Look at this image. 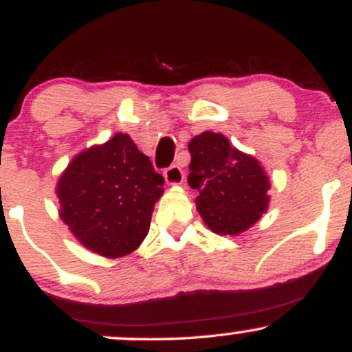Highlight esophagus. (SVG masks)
Segmentation results:
<instances>
[{
	"label": "esophagus",
	"mask_w": 352,
	"mask_h": 352,
	"mask_svg": "<svg viewBox=\"0 0 352 352\" xmlns=\"http://www.w3.org/2000/svg\"><path fill=\"white\" fill-rule=\"evenodd\" d=\"M164 177H165V182L170 185H180L182 182H184L185 175L184 172H182V168L179 167V165H170V167H167L164 170Z\"/></svg>",
	"instance_id": "1"
}]
</instances>
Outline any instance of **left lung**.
Returning a JSON list of instances; mask_svg holds the SVG:
<instances>
[{
    "label": "left lung",
    "mask_w": 352,
    "mask_h": 352,
    "mask_svg": "<svg viewBox=\"0 0 352 352\" xmlns=\"http://www.w3.org/2000/svg\"><path fill=\"white\" fill-rule=\"evenodd\" d=\"M188 151V185L199 190L197 208L207 227L218 235H236L252 227L270 200L261 165L213 132L193 137Z\"/></svg>",
    "instance_id": "obj_1"
}]
</instances>
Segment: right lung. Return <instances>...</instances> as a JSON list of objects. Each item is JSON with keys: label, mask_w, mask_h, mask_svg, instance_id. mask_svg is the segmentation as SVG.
<instances>
[{"label": "right lung", "mask_w": 352, "mask_h": 352, "mask_svg": "<svg viewBox=\"0 0 352 352\" xmlns=\"http://www.w3.org/2000/svg\"><path fill=\"white\" fill-rule=\"evenodd\" d=\"M164 177L125 134L79 153L58 182L60 218L92 252L119 258L147 236Z\"/></svg>", "instance_id": "1"}]
</instances>
